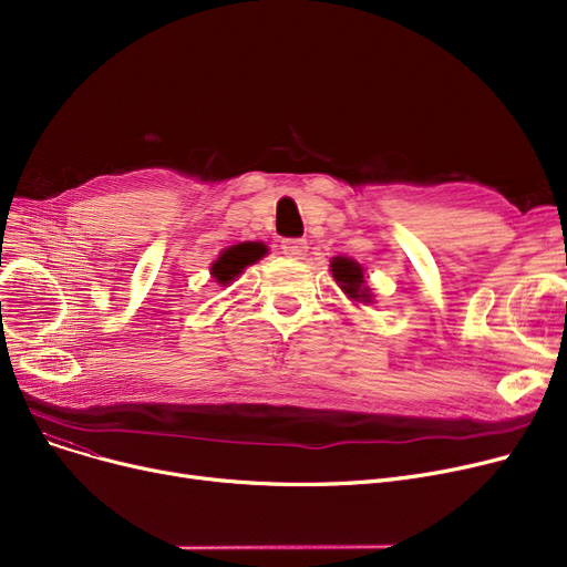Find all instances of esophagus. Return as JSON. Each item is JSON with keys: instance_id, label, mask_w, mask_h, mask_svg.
Segmentation results:
<instances>
[{"instance_id": "34e87169", "label": "esophagus", "mask_w": 567, "mask_h": 567, "mask_svg": "<svg viewBox=\"0 0 567 567\" xmlns=\"http://www.w3.org/2000/svg\"><path fill=\"white\" fill-rule=\"evenodd\" d=\"M282 252L289 259H303L306 252H308V244L303 241V238H285V241H282Z\"/></svg>"}]
</instances>
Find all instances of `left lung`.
Here are the masks:
<instances>
[{
    "instance_id": "obj_1",
    "label": "left lung",
    "mask_w": 567,
    "mask_h": 567,
    "mask_svg": "<svg viewBox=\"0 0 567 567\" xmlns=\"http://www.w3.org/2000/svg\"><path fill=\"white\" fill-rule=\"evenodd\" d=\"M331 271L340 289L355 303H372V291L365 282L363 266L349 257H333Z\"/></svg>"
}]
</instances>
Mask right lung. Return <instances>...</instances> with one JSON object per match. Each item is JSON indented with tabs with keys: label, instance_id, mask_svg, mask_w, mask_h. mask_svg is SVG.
Here are the masks:
<instances>
[{
	"label": "right lung",
	"instance_id": "add662e5",
	"mask_svg": "<svg viewBox=\"0 0 567 567\" xmlns=\"http://www.w3.org/2000/svg\"><path fill=\"white\" fill-rule=\"evenodd\" d=\"M252 261H257V257H255V250H250L248 246H231V248H227L220 257H218V261L212 266V276L216 278V282H220V285H227V282H231L238 274L244 271V268L248 266V264H252Z\"/></svg>",
	"mask_w": 567,
	"mask_h": 567
}]
</instances>
